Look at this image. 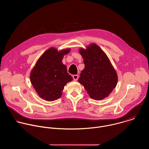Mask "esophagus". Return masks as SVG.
<instances>
[{"label": "esophagus", "mask_w": 149, "mask_h": 149, "mask_svg": "<svg viewBox=\"0 0 149 149\" xmlns=\"http://www.w3.org/2000/svg\"><path fill=\"white\" fill-rule=\"evenodd\" d=\"M73 79L74 80H77L78 79H79V75L77 74H74V75H73Z\"/></svg>", "instance_id": "34e87169"}]
</instances>
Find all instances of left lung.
Listing matches in <instances>:
<instances>
[{
    "label": "left lung",
    "instance_id": "1",
    "mask_svg": "<svg viewBox=\"0 0 149 149\" xmlns=\"http://www.w3.org/2000/svg\"><path fill=\"white\" fill-rule=\"evenodd\" d=\"M84 69L78 81L84 86L91 98L102 100L107 97L117 84L118 76L105 53L96 44L80 49Z\"/></svg>",
    "mask_w": 149,
    "mask_h": 149
}]
</instances>
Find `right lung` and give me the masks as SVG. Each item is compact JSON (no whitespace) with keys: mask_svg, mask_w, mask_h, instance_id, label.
<instances>
[{"mask_svg":"<svg viewBox=\"0 0 149 149\" xmlns=\"http://www.w3.org/2000/svg\"><path fill=\"white\" fill-rule=\"evenodd\" d=\"M70 51L67 49L58 52L51 47L38 59L30 73V80L34 88L42 99L53 101L62 96V91L72 77L63 64L64 55Z\"/></svg>","mask_w":149,"mask_h":149,"instance_id":"obj_1","label":"right lung"}]
</instances>
